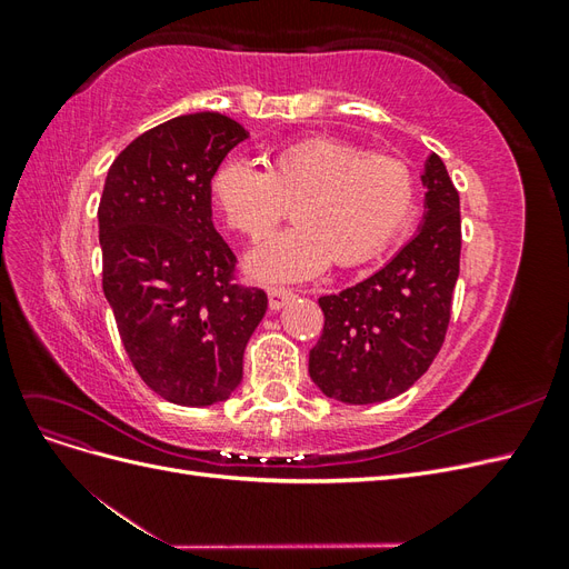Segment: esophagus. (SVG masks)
<instances>
[{"label": "esophagus", "instance_id": "obj_1", "mask_svg": "<svg viewBox=\"0 0 569 569\" xmlns=\"http://www.w3.org/2000/svg\"><path fill=\"white\" fill-rule=\"evenodd\" d=\"M295 297V291L291 289H284V287H270L268 289V306H270V311H280V308Z\"/></svg>", "mask_w": 569, "mask_h": 569}]
</instances>
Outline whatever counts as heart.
Wrapping results in <instances>:
<instances>
[{
  "label": "heart",
  "instance_id": "b5f03b06",
  "mask_svg": "<svg viewBox=\"0 0 569 569\" xmlns=\"http://www.w3.org/2000/svg\"><path fill=\"white\" fill-rule=\"evenodd\" d=\"M211 194L230 226L249 239L272 232L295 203L299 226L258 244L249 272L261 280H306L332 258L349 268L382 251L412 213L416 176L401 159L311 137L274 151L266 170L222 161Z\"/></svg>",
  "mask_w": 569,
  "mask_h": 569
}]
</instances>
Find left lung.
Wrapping results in <instances>:
<instances>
[{"label": "left lung", "mask_w": 569, "mask_h": 569, "mask_svg": "<svg viewBox=\"0 0 569 569\" xmlns=\"http://www.w3.org/2000/svg\"><path fill=\"white\" fill-rule=\"evenodd\" d=\"M422 184L427 211L418 234L368 280L318 299L325 325L308 372L330 399H393L441 349L460 272V197L437 153L425 163Z\"/></svg>", "instance_id": "left-lung-1"}]
</instances>
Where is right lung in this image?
Wrapping results in <instances>:
<instances>
[{
	"instance_id": "obj_1",
	"label": "right lung",
	"mask_w": 569,
	"mask_h": 569,
	"mask_svg": "<svg viewBox=\"0 0 569 569\" xmlns=\"http://www.w3.org/2000/svg\"><path fill=\"white\" fill-rule=\"evenodd\" d=\"M249 132L187 113L118 153L99 201L101 287L142 382L178 406L226 401L268 297L234 282L237 256L211 220V178Z\"/></svg>"
}]
</instances>
